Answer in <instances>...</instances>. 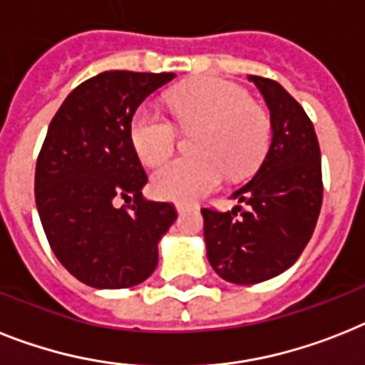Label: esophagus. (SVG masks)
I'll use <instances>...</instances> for the list:
<instances>
[{"label":"esophagus","instance_id":"1","mask_svg":"<svg viewBox=\"0 0 365 365\" xmlns=\"http://www.w3.org/2000/svg\"><path fill=\"white\" fill-rule=\"evenodd\" d=\"M176 210H178V213H183V212H187V210H189V206H187V204H182V202H178V204H176Z\"/></svg>","mask_w":365,"mask_h":365}]
</instances>
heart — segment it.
<instances>
[{"label": "heart", "mask_w": 365, "mask_h": 365, "mask_svg": "<svg viewBox=\"0 0 365 365\" xmlns=\"http://www.w3.org/2000/svg\"><path fill=\"white\" fill-rule=\"evenodd\" d=\"M168 105L183 131H197L192 150L198 155L178 157L157 168L152 176L157 197L197 200L217 187L225 170L242 176L264 155L269 120L244 88L221 78H200L174 91ZM131 140L142 161L159 165L174 152L178 129L168 115L142 106L131 120Z\"/></svg>", "instance_id": "1"}]
</instances>
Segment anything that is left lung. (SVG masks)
Masks as SVG:
<instances>
[{
  "mask_svg": "<svg viewBox=\"0 0 365 365\" xmlns=\"http://www.w3.org/2000/svg\"><path fill=\"white\" fill-rule=\"evenodd\" d=\"M247 78L269 108L268 153L257 174L232 192L242 204L230 212L200 210L210 264L236 285L272 279L294 264L322 206L321 148L306 110L275 80Z\"/></svg>",
  "mask_w": 365,
  "mask_h": 365,
  "instance_id": "obj_1",
  "label": "left lung"
}]
</instances>
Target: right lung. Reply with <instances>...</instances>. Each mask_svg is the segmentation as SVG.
I'll use <instances>...</instances> for the list:
<instances>
[{
	"instance_id": "add662e5",
	"label": "right lung",
	"mask_w": 365,
	"mask_h": 365,
	"mask_svg": "<svg viewBox=\"0 0 365 365\" xmlns=\"http://www.w3.org/2000/svg\"><path fill=\"white\" fill-rule=\"evenodd\" d=\"M174 73L106 71L71 91L35 167V202L48 244L78 281L129 289L153 274L157 244L178 213L142 197L148 176L131 140L142 101Z\"/></svg>"
}]
</instances>
